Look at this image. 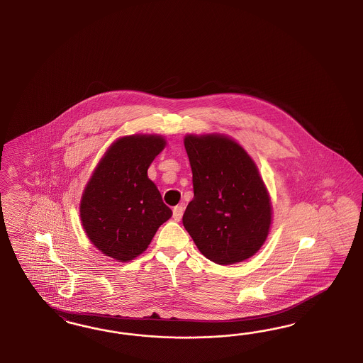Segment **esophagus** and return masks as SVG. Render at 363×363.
I'll return each mask as SVG.
<instances>
[{
    "label": "esophagus",
    "instance_id": "1",
    "mask_svg": "<svg viewBox=\"0 0 363 363\" xmlns=\"http://www.w3.org/2000/svg\"><path fill=\"white\" fill-rule=\"evenodd\" d=\"M184 206L182 205H178V206H176L174 209H173V218H174V220H181V218H182V214H184Z\"/></svg>",
    "mask_w": 363,
    "mask_h": 363
}]
</instances>
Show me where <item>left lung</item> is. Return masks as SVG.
Here are the masks:
<instances>
[{
    "mask_svg": "<svg viewBox=\"0 0 363 363\" xmlns=\"http://www.w3.org/2000/svg\"><path fill=\"white\" fill-rule=\"evenodd\" d=\"M184 143L194 189L182 218L185 229L214 264L246 261L262 247L273 218L258 167L225 134H186Z\"/></svg>",
    "mask_w": 363,
    "mask_h": 363,
    "instance_id": "obj_1",
    "label": "left lung"
}]
</instances>
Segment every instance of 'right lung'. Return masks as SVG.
I'll use <instances>...</instances> for the list:
<instances>
[{"label": "right lung", "instance_id": "right-lung-1", "mask_svg": "<svg viewBox=\"0 0 363 363\" xmlns=\"http://www.w3.org/2000/svg\"><path fill=\"white\" fill-rule=\"evenodd\" d=\"M166 140L158 134L125 135L111 143L84 189L79 217L102 254L129 262L143 254L158 228L172 217L147 177Z\"/></svg>", "mask_w": 363, "mask_h": 363}]
</instances>
